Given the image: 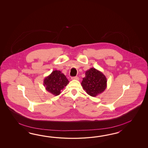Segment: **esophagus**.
<instances>
[{"label":"esophagus","mask_w":148,"mask_h":148,"mask_svg":"<svg viewBox=\"0 0 148 148\" xmlns=\"http://www.w3.org/2000/svg\"><path fill=\"white\" fill-rule=\"evenodd\" d=\"M71 79L72 80H79L78 77H77V76H76V77H71Z\"/></svg>","instance_id":"esophagus-1"}]
</instances>
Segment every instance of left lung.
<instances>
[{"label": "left lung", "instance_id": "obj_1", "mask_svg": "<svg viewBox=\"0 0 148 148\" xmlns=\"http://www.w3.org/2000/svg\"><path fill=\"white\" fill-rule=\"evenodd\" d=\"M85 77L82 81V87L89 95L96 97L107 87V79L103 73L91 68L86 71Z\"/></svg>", "mask_w": 148, "mask_h": 148}]
</instances>
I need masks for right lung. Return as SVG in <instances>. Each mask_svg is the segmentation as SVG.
Here are the masks:
<instances>
[{
    "mask_svg": "<svg viewBox=\"0 0 148 148\" xmlns=\"http://www.w3.org/2000/svg\"><path fill=\"white\" fill-rule=\"evenodd\" d=\"M69 82L66 75L61 71L54 70L44 78L43 85L47 91L54 96H58Z\"/></svg>",
    "mask_w": 148,
    "mask_h": 148,
    "instance_id": "1",
    "label": "right lung"
}]
</instances>
